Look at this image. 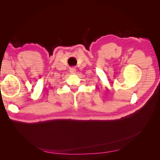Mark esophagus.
Wrapping results in <instances>:
<instances>
[{"instance_id":"1","label":"esophagus","mask_w":160,"mask_h":160,"mask_svg":"<svg viewBox=\"0 0 160 160\" xmlns=\"http://www.w3.org/2000/svg\"><path fill=\"white\" fill-rule=\"evenodd\" d=\"M75 72H76V69H75V68H71V69H70V72L71 74H74V73H75Z\"/></svg>"}]
</instances>
